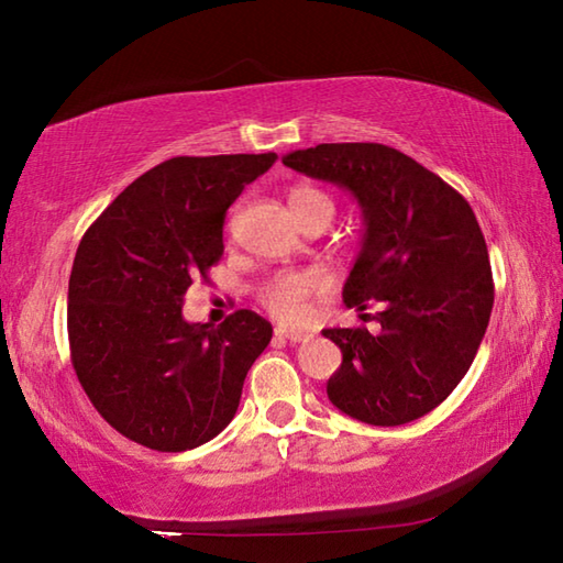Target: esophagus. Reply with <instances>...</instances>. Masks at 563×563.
<instances>
[{
    "mask_svg": "<svg viewBox=\"0 0 563 563\" xmlns=\"http://www.w3.org/2000/svg\"><path fill=\"white\" fill-rule=\"evenodd\" d=\"M275 335L278 338H283V340H290V342H308L312 335L310 332H305V330H290V328H275Z\"/></svg>",
    "mask_w": 563,
    "mask_h": 563,
    "instance_id": "1",
    "label": "esophagus"
}]
</instances>
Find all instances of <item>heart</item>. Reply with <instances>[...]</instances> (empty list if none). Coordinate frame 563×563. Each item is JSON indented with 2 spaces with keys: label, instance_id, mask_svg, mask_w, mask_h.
I'll use <instances>...</instances> for the list:
<instances>
[{
  "label": "heart",
  "instance_id": "heart-1",
  "mask_svg": "<svg viewBox=\"0 0 563 563\" xmlns=\"http://www.w3.org/2000/svg\"><path fill=\"white\" fill-rule=\"evenodd\" d=\"M288 206L292 216H298L302 211H316V208H322V211H328L330 216L335 213L332 198L312 186L292 188L288 194ZM325 288L328 283L318 273L288 271L273 275V278L263 285L261 300L265 308H268L271 316L278 320L302 322L310 316V302L320 298Z\"/></svg>",
  "mask_w": 563,
  "mask_h": 563
}]
</instances>
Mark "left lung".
<instances>
[{"mask_svg":"<svg viewBox=\"0 0 563 563\" xmlns=\"http://www.w3.org/2000/svg\"><path fill=\"white\" fill-rule=\"evenodd\" d=\"M283 164L347 188L365 218L342 300L357 310L377 302L379 328L322 330L342 350L328 379L330 402L375 427L432 412L470 369L494 305L489 251L472 206L383 144H320Z\"/></svg>","mask_w":563,"mask_h":563,"instance_id":"1","label":"left lung"}]
</instances>
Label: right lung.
<instances>
[{
    "label": "right lung",
    "mask_w": 563,
    "mask_h": 563,
    "mask_svg": "<svg viewBox=\"0 0 563 563\" xmlns=\"http://www.w3.org/2000/svg\"><path fill=\"white\" fill-rule=\"evenodd\" d=\"M275 154L176 156L146 170L84 233L69 278L71 365L113 430L186 452L225 430L273 325L235 310L184 320V295L223 255L228 208Z\"/></svg>",
    "instance_id": "add662e5"
}]
</instances>
